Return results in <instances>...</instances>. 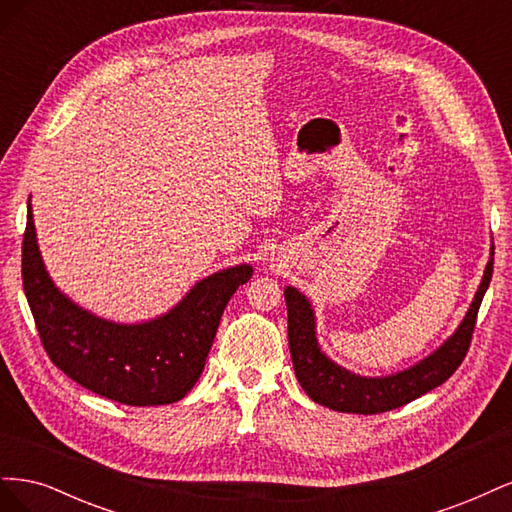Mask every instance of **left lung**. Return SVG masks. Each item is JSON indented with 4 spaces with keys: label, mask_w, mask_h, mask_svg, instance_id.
Wrapping results in <instances>:
<instances>
[{
    "label": "left lung",
    "mask_w": 512,
    "mask_h": 512,
    "mask_svg": "<svg viewBox=\"0 0 512 512\" xmlns=\"http://www.w3.org/2000/svg\"><path fill=\"white\" fill-rule=\"evenodd\" d=\"M491 273L493 243L483 280H480L468 312L459 322L455 333L418 363L395 371V374L374 378L352 374L350 369L337 365L322 352L316 335V314L312 303L294 286H286L284 297L288 307V346L294 374H297L303 391L316 404L337 412L378 414L406 406L416 397L436 389V386L455 374V369L461 365L463 356H466L470 348L476 314L489 288Z\"/></svg>",
    "instance_id": "1"
}]
</instances>
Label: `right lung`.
Here are the masks:
<instances>
[{"label":"right lung","mask_w":512,"mask_h":512,"mask_svg":"<svg viewBox=\"0 0 512 512\" xmlns=\"http://www.w3.org/2000/svg\"><path fill=\"white\" fill-rule=\"evenodd\" d=\"M29 200L23 288L49 359L91 393L119 404L166 406L183 399L203 374L224 307L250 280L252 265L203 277L173 309L153 320H106L74 303L51 280Z\"/></svg>","instance_id":"obj_1"}]
</instances>
